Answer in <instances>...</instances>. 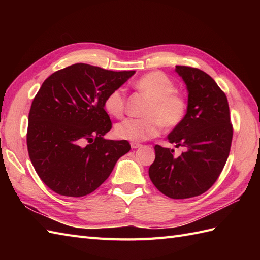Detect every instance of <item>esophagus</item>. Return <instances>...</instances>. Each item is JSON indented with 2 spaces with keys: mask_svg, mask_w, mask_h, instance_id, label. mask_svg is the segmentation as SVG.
<instances>
[{
  "mask_svg": "<svg viewBox=\"0 0 260 260\" xmlns=\"http://www.w3.org/2000/svg\"><path fill=\"white\" fill-rule=\"evenodd\" d=\"M131 146H132V148H137V147H141L142 145L140 144V143H136V142H132V143H131Z\"/></svg>",
  "mask_w": 260,
  "mask_h": 260,
  "instance_id": "1",
  "label": "esophagus"
}]
</instances>
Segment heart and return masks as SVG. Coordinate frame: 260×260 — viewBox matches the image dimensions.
I'll list each match as a JSON object with an SVG mask.
<instances>
[{
	"label": "heart",
	"instance_id": "1",
	"mask_svg": "<svg viewBox=\"0 0 260 260\" xmlns=\"http://www.w3.org/2000/svg\"><path fill=\"white\" fill-rule=\"evenodd\" d=\"M134 88L150 99L144 110L145 118H126L115 127V134L121 140L142 142L159 134L161 125L165 129H173L183 123L189 102L184 95L176 91L175 82L162 71H152L134 82ZM126 98L120 89L109 91L104 99L107 114L120 118L125 113Z\"/></svg>",
	"mask_w": 260,
	"mask_h": 260
}]
</instances>
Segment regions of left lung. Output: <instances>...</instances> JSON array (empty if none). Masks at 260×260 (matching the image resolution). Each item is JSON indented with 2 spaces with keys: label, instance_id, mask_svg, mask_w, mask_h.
I'll use <instances>...</instances> for the list:
<instances>
[{
  "label": "left lung",
  "instance_id": "1",
  "mask_svg": "<svg viewBox=\"0 0 260 260\" xmlns=\"http://www.w3.org/2000/svg\"><path fill=\"white\" fill-rule=\"evenodd\" d=\"M189 91V109L183 123L171 132L174 150L155 145V159L148 175L156 189L171 199H187L208 191L222 172L233 141L228 99L204 71L176 66Z\"/></svg>",
  "mask_w": 260,
  "mask_h": 260
}]
</instances>
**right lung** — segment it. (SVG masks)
I'll return each instance as SVG.
<instances>
[{
  "mask_svg": "<svg viewBox=\"0 0 260 260\" xmlns=\"http://www.w3.org/2000/svg\"><path fill=\"white\" fill-rule=\"evenodd\" d=\"M134 74L76 63L43 81L30 108L26 145L39 178L52 191L89 194L129 152L127 141L104 139L112 129L104 99Z\"/></svg>",
  "mask_w": 260,
  "mask_h": 260,
  "instance_id": "right-lung-1",
  "label": "right lung"
}]
</instances>
